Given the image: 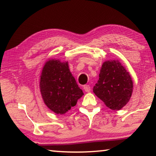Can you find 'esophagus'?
Segmentation results:
<instances>
[{"label": "esophagus", "mask_w": 156, "mask_h": 156, "mask_svg": "<svg viewBox=\"0 0 156 156\" xmlns=\"http://www.w3.org/2000/svg\"><path fill=\"white\" fill-rule=\"evenodd\" d=\"M83 89L86 92H89L91 91V87H90V86L89 85V84H85V85H84Z\"/></svg>", "instance_id": "esophagus-1"}]
</instances>
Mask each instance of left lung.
Returning a JSON list of instances; mask_svg holds the SVG:
<instances>
[{
  "label": "left lung",
  "instance_id": "8db88e82",
  "mask_svg": "<svg viewBox=\"0 0 156 156\" xmlns=\"http://www.w3.org/2000/svg\"><path fill=\"white\" fill-rule=\"evenodd\" d=\"M94 93L112 110H120L129 101L133 91L131 76L118 60H108L102 65Z\"/></svg>",
  "mask_w": 156,
  "mask_h": 156
}]
</instances>
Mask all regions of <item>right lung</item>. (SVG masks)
Listing matches in <instances>:
<instances>
[{
	"mask_svg": "<svg viewBox=\"0 0 156 156\" xmlns=\"http://www.w3.org/2000/svg\"><path fill=\"white\" fill-rule=\"evenodd\" d=\"M40 88L44 104L57 114H65L84 94L70 72L67 62L49 60L43 67Z\"/></svg>",
	"mask_w": 156,
	"mask_h": 156,
	"instance_id": "right-lung-1",
	"label": "right lung"
}]
</instances>
